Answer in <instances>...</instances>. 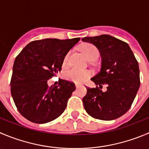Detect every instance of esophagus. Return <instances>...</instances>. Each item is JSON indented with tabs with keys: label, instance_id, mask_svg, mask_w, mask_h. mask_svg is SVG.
<instances>
[{
	"label": "esophagus",
	"instance_id": "1",
	"mask_svg": "<svg viewBox=\"0 0 149 149\" xmlns=\"http://www.w3.org/2000/svg\"><path fill=\"white\" fill-rule=\"evenodd\" d=\"M79 87H80V86H79V84H76V89H79Z\"/></svg>",
	"mask_w": 149,
	"mask_h": 149
}]
</instances>
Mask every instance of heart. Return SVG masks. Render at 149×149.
<instances>
[{
	"label": "heart",
	"instance_id": "1",
	"mask_svg": "<svg viewBox=\"0 0 149 149\" xmlns=\"http://www.w3.org/2000/svg\"><path fill=\"white\" fill-rule=\"evenodd\" d=\"M82 52L84 53L87 59L88 60L91 59H97L99 56V51L95 45L92 44H87L84 45L81 48ZM70 56V52H68L65 56L63 59V64L66 65L68 62V58ZM91 71L88 70H79L77 68H72L70 70H67L65 73L64 76L65 78L69 81H73L76 83H82L85 81L87 79L91 76Z\"/></svg>",
	"mask_w": 149,
	"mask_h": 149
}]
</instances>
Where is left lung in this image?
<instances>
[{"instance_id":"left-lung-1","label":"left lung","mask_w":149,"mask_h":149,"mask_svg":"<svg viewBox=\"0 0 149 149\" xmlns=\"http://www.w3.org/2000/svg\"><path fill=\"white\" fill-rule=\"evenodd\" d=\"M81 40L95 45L101 56V70L91 79L97 87L87 88L84 109L94 118H118L129 110L140 87L138 62L127 43L112 36L102 34ZM104 84L108 90L103 92L100 89Z\"/></svg>"}]
</instances>
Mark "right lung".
Returning <instances> with one entry per match:
<instances>
[{"mask_svg": "<svg viewBox=\"0 0 149 149\" xmlns=\"http://www.w3.org/2000/svg\"><path fill=\"white\" fill-rule=\"evenodd\" d=\"M80 38L44 39L29 43L15 60L11 93L18 111L27 120L45 123L62 115L76 90L73 83L61 79L48 87V80L62 70L65 56Z\"/></svg>", "mask_w": 149, "mask_h": 149, "instance_id": "add662e5", "label": "right lung"}]
</instances>
